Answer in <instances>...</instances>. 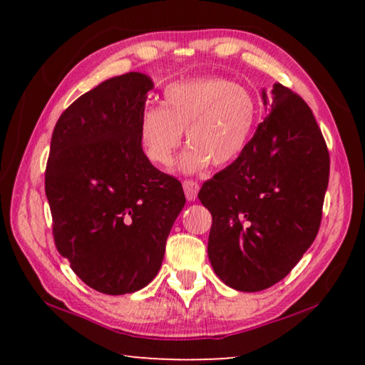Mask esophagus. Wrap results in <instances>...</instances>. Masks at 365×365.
<instances>
[{
	"mask_svg": "<svg viewBox=\"0 0 365 365\" xmlns=\"http://www.w3.org/2000/svg\"><path fill=\"white\" fill-rule=\"evenodd\" d=\"M183 190H185V196H187V200L195 201L197 196V191H200V183L196 180H183Z\"/></svg>",
	"mask_w": 365,
	"mask_h": 365,
	"instance_id": "34e87169",
	"label": "esophagus"
}]
</instances>
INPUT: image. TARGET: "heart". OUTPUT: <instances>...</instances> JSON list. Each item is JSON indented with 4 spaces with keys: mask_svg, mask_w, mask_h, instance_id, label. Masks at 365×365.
I'll return each mask as SVG.
<instances>
[{
    "mask_svg": "<svg viewBox=\"0 0 365 365\" xmlns=\"http://www.w3.org/2000/svg\"><path fill=\"white\" fill-rule=\"evenodd\" d=\"M259 101L255 91L225 77L175 82L163 91V106L150 104L140 115V143L156 165H170L187 130L190 148L178 160L187 174L209 164L235 163L255 130Z\"/></svg>",
    "mask_w": 365,
    "mask_h": 365,
    "instance_id": "obj_1",
    "label": "heart"
}]
</instances>
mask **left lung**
<instances>
[{
  "mask_svg": "<svg viewBox=\"0 0 365 365\" xmlns=\"http://www.w3.org/2000/svg\"><path fill=\"white\" fill-rule=\"evenodd\" d=\"M235 163L202 183L212 215L207 256L238 292H261L292 272L317 237L330 154L311 108L282 83Z\"/></svg>",
  "mask_w": 365,
  "mask_h": 365,
  "instance_id": "1",
  "label": "left lung"
}]
</instances>
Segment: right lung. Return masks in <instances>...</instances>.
<instances>
[{
    "instance_id": "obj_1",
    "label": "right lung",
    "mask_w": 365,
    "mask_h": 365,
    "mask_svg": "<svg viewBox=\"0 0 365 365\" xmlns=\"http://www.w3.org/2000/svg\"><path fill=\"white\" fill-rule=\"evenodd\" d=\"M150 77L128 72L77 98L56 122L45 191L59 255L90 288L138 292L158 275L185 206L182 183L140 143Z\"/></svg>"
}]
</instances>
